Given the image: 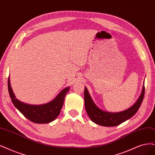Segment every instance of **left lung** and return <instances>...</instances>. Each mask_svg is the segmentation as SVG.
<instances>
[{
    "label": "left lung",
    "instance_id": "left-lung-1",
    "mask_svg": "<svg viewBox=\"0 0 155 155\" xmlns=\"http://www.w3.org/2000/svg\"><path fill=\"white\" fill-rule=\"evenodd\" d=\"M144 93L145 89L144 82L140 95L132 106L127 108V110L121 112H110L103 110L96 105L89 93L87 87H85V107L89 117L91 119V121L94 123L104 126V127H116V126L127 121L128 119L133 117L138 111L143 101V98H144Z\"/></svg>",
    "mask_w": 155,
    "mask_h": 155
}]
</instances>
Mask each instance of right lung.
Masks as SVG:
<instances>
[{
	"mask_svg": "<svg viewBox=\"0 0 155 155\" xmlns=\"http://www.w3.org/2000/svg\"><path fill=\"white\" fill-rule=\"evenodd\" d=\"M8 85L10 98L15 107L29 121L39 124L49 123L58 117L64 104L65 96L70 89V87L63 89L53 100L47 104L31 105L16 98L12 87H11L9 77Z\"/></svg>",
	"mask_w": 155,
	"mask_h": 155,
	"instance_id": "add662e5",
	"label": "right lung"
}]
</instances>
